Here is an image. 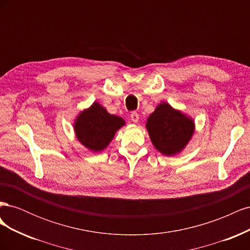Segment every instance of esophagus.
Returning <instances> with one entry per match:
<instances>
[{"instance_id":"obj_1","label":"esophagus","mask_w":250,"mask_h":250,"mask_svg":"<svg viewBox=\"0 0 250 250\" xmlns=\"http://www.w3.org/2000/svg\"><path fill=\"white\" fill-rule=\"evenodd\" d=\"M130 119H131L132 122L138 123L139 122V113L137 111H132L131 115H130Z\"/></svg>"}]
</instances>
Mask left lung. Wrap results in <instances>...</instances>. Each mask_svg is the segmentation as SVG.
<instances>
[{
	"label": "left lung",
	"instance_id": "obj_1",
	"mask_svg": "<svg viewBox=\"0 0 250 250\" xmlns=\"http://www.w3.org/2000/svg\"><path fill=\"white\" fill-rule=\"evenodd\" d=\"M146 128L153 146L164 155L180 153L195 130L194 121L163 102L147 119Z\"/></svg>",
	"mask_w": 250,
	"mask_h": 250
}]
</instances>
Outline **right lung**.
<instances>
[{
  "mask_svg": "<svg viewBox=\"0 0 250 250\" xmlns=\"http://www.w3.org/2000/svg\"><path fill=\"white\" fill-rule=\"evenodd\" d=\"M125 125V121L110 115L102 105L94 102L92 106L79 113L74 123V130L83 146L94 152L106 148L116 132Z\"/></svg>",
  "mask_w": 250,
  "mask_h": 250,
  "instance_id": "add662e5",
  "label": "right lung"
}]
</instances>
